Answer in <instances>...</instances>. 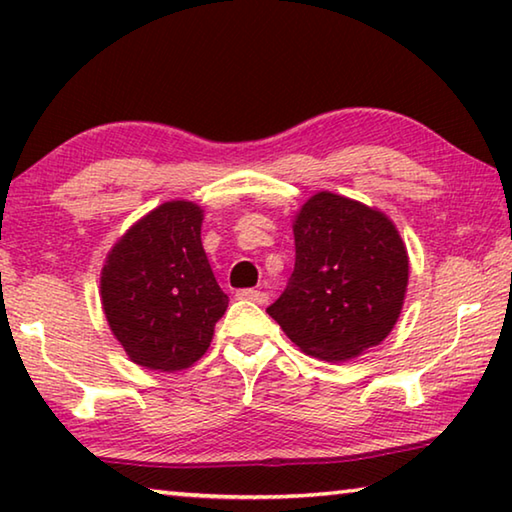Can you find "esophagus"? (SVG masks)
Returning <instances> with one entry per match:
<instances>
[{
	"mask_svg": "<svg viewBox=\"0 0 512 512\" xmlns=\"http://www.w3.org/2000/svg\"><path fill=\"white\" fill-rule=\"evenodd\" d=\"M237 298L253 300V302H257V305H264V302H268V293L257 291V289H239L237 291Z\"/></svg>",
	"mask_w": 512,
	"mask_h": 512,
	"instance_id": "34e87169",
	"label": "esophagus"
}]
</instances>
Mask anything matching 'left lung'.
Returning <instances> with one entry per match:
<instances>
[{"instance_id":"left-lung-1","label":"left lung","mask_w":512,"mask_h":512,"mask_svg":"<svg viewBox=\"0 0 512 512\" xmlns=\"http://www.w3.org/2000/svg\"><path fill=\"white\" fill-rule=\"evenodd\" d=\"M296 266L268 307L302 352L348 361L391 334L409 284V255L384 212L318 192L293 221Z\"/></svg>"}]
</instances>
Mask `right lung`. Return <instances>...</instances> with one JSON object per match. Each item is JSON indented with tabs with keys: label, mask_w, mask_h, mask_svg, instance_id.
<instances>
[{
	"label": "right lung",
	"mask_w": 512,
	"mask_h": 512,
	"mask_svg": "<svg viewBox=\"0 0 512 512\" xmlns=\"http://www.w3.org/2000/svg\"><path fill=\"white\" fill-rule=\"evenodd\" d=\"M201 225L196 203H162L112 246L103 264V314L137 366L189 368L210 348L216 320L228 309L203 250Z\"/></svg>",
	"instance_id": "add662e5"
}]
</instances>
